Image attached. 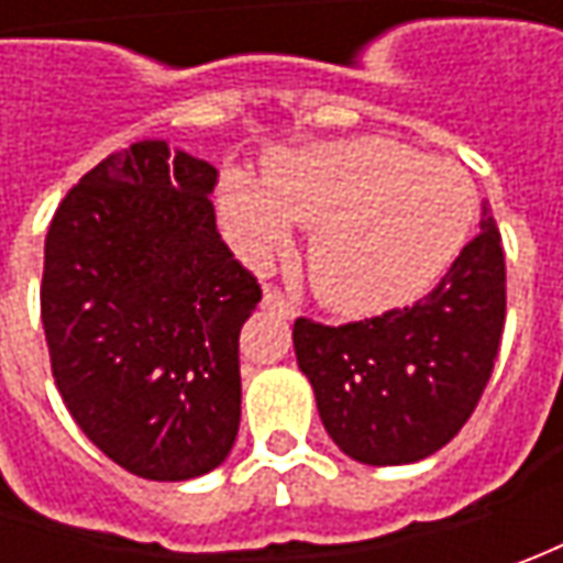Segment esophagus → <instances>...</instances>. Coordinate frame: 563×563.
<instances>
[{"label":"esophagus","mask_w":563,"mask_h":563,"mask_svg":"<svg viewBox=\"0 0 563 563\" xmlns=\"http://www.w3.org/2000/svg\"><path fill=\"white\" fill-rule=\"evenodd\" d=\"M263 303H266L269 310H275V313L297 316V303H294L288 294L278 291V288H266V291H263Z\"/></svg>","instance_id":"obj_1"}]
</instances>
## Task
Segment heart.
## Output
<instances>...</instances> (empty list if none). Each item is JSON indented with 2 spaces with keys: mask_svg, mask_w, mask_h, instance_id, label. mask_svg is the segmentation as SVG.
I'll return each instance as SVG.
<instances>
[{
  "mask_svg": "<svg viewBox=\"0 0 563 563\" xmlns=\"http://www.w3.org/2000/svg\"><path fill=\"white\" fill-rule=\"evenodd\" d=\"M263 185L228 181V225L250 253L282 247L285 219L313 228V291L347 316L385 313L429 291L461 253L476 216L473 181L461 165L422 159L378 137L275 156Z\"/></svg>",
  "mask_w": 563,
  "mask_h": 563,
  "instance_id": "b5f03b06",
  "label": "heart"
}]
</instances>
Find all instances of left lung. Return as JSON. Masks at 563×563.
<instances>
[{"instance_id": "1", "label": "left lung", "mask_w": 563, "mask_h": 563, "mask_svg": "<svg viewBox=\"0 0 563 563\" xmlns=\"http://www.w3.org/2000/svg\"><path fill=\"white\" fill-rule=\"evenodd\" d=\"M501 231L479 234L432 291L360 322L300 316L294 351L332 442L360 464H413L451 442L483 398L505 332Z\"/></svg>"}]
</instances>
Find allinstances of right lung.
<instances>
[{
  "label": "right lung",
  "instance_id": "1",
  "mask_svg": "<svg viewBox=\"0 0 563 563\" xmlns=\"http://www.w3.org/2000/svg\"><path fill=\"white\" fill-rule=\"evenodd\" d=\"M219 172L131 143L77 181L46 234L40 316L84 435L159 483L222 464L241 422L238 338L263 300L216 231Z\"/></svg>",
  "mask_w": 563,
  "mask_h": 563
}]
</instances>
